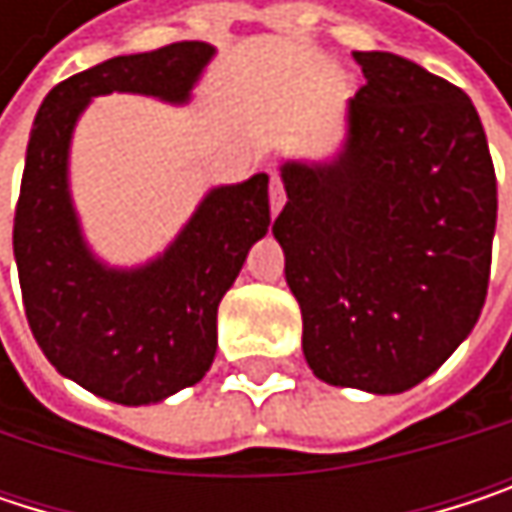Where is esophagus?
Returning <instances> with one entry per match:
<instances>
[{
	"label": "esophagus",
	"instance_id": "1",
	"mask_svg": "<svg viewBox=\"0 0 512 512\" xmlns=\"http://www.w3.org/2000/svg\"><path fill=\"white\" fill-rule=\"evenodd\" d=\"M284 201H287L284 183H281L278 174H272V180H269V207H272V213H278L284 207Z\"/></svg>",
	"mask_w": 512,
	"mask_h": 512
}]
</instances>
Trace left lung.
<instances>
[{"mask_svg":"<svg viewBox=\"0 0 512 512\" xmlns=\"http://www.w3.org/2000/svg\"><path fill=\"white\" fill-rule=\"evenodd\" d=\"M353 58L367 82L350 100L347 148L329 165H281L272 234L314 376L400 394L480 317L498 186L462 88L394 52Z\"/></svg>","mask_w":512,"mask_h":512,"instance_id":"left-lung-1","label":"left lung"}]
</instances>
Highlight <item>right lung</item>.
<instances>
[{
  "label": "right lung",
  "mask_w": 512,
  "mask_h": 512,
  "mask_svg": "<svg viewBox=\"0 0 512 512\" xmlns=\"http://www.w3.org/2000/svg\"><path fill=\"white\" fill-rule=\"evenodd\" d=\"M210 55V44L180 41L88 67L52 88L29 136L14 210L26 320L58 373L112 403H159L210 370L219 302L269 228V177L213 189L154 263L106 269L70 207V133L97 94L186 103Z\"/></svg>",
  "instance_id": "obj_1"
}]
</instances>
